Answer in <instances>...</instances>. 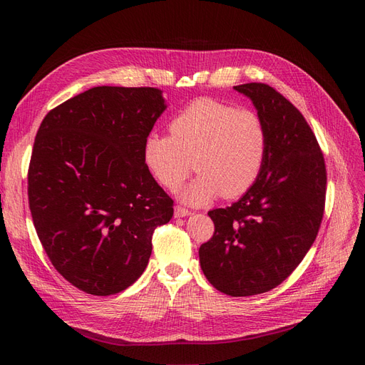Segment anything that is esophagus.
<instances>
[{
	"label": "esophagus",
	"mask_w": 365,
	"mask_h": 365,
	"mask_svg": "<svg viewBox=\"0 0 365 365\" xmlns=\"http://www.w3.org/2000/svg\"><path fill=\"white\" fill-rule=\"evenodd\" d=\"M173 215H175V217H185V216H190L192 212H190V210H187V208L178 205V207H175Z\"/></svg>",
	"instance_id": "esophagus-1"
}]
</instances>
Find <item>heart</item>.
<instances>
[{"instance_id":"b5f03b06","label":"heart","mask_w":365,"mask_h":365,"mask_svg":"<svg viewBox=\"0 0 365 365\" xmlns=\"http://www.w3.org/2000/svg\"><path fill=\"white\" fill-rule=\"evenodd\" d=\"M170 134H150L143 158L155 180L176 190L192 170L200 172L181 190L180 200L202 205L222 193L227 200L245 195L262 173L268 152V132L251 109L202 97L170 121Z\"/></svg>"}]
</instances>
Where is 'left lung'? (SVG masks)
Returning a JSON list of instances; mask_svg holds the SVG:
<instances>
[{
    "instance_id": "8db88e82",
    "label": "left lung",
    "mask_w": 365,
    "mask_h": 365,
    "mask_svg": "<svg viewBox=\"0 0 365 365\" xmlns=\"http://www.w3.org/2000/svg\"><path fill=\"white\" fill-rule=\"evenodd\" d=\"M268 132L259 180L235 204L208 212L215 235L200 248L207 280L231 297L268 292L300 264L324 213L326 165L302 113L264 83L235 86Z\"/></svg>"
}]
</instances>
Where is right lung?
<instances>
[{
	"instance_id": "1",
	"label": "right lung",
	"mask_w": 365,
	"mask_h": 365,
	"mask_svg": "<svg viewBox=\"0 0 365 365\" xmlns=\"http://www.w3.org/2000/svg\"><path fill=\"white\" fill-rule=\"evenodd\" d=\"M158 88L96 86L42 120L29 204L53 267L91 295L125 291L146 269L152 235L173 216L143 148L165 111Z\"/></svg>"
}]
</instances>
